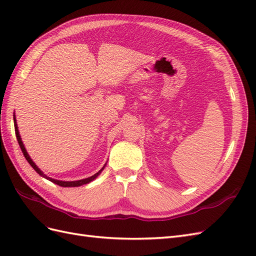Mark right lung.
Wrapping results in <instances>:
<instances>
[{"mask_svg":"<svg viewBox=\"0 0 256 256\" xmlns=\"http://www.w3.org/2000/svg\"><path fill=\"white\" fill-rule=\"evenodd\" d=\"M14 131H16V136H17V140H18V143H19V146H20V148H21V150H22V152H23V154H24V157H26V159L28 160V164H30V166H32L35 171L40 174V176H42V177H44L46 180H50V182H54V184H58V186H60V187H79V186H82V184H88V182H92L95 180V178L98 176V175H100V173H102V171H104V166H106V164L102 168V170H100L99 172H97L96 174H94L92 176H90V177H88V178H84V180H74V182H63V180H54V178H51V177H49V176H47L46 174H44L42 173V171H40V168H38L35 164H34V161L30 159V157L28 156V152H26V147H24V145H23V142H22V140H21V136H20V134H19V130H18V125H17V120H16V115L14 114Z\"/></svg>","mask_w":256,"mask_h":256,"instance_id":"1","label":"right lung"}]
</instances>
